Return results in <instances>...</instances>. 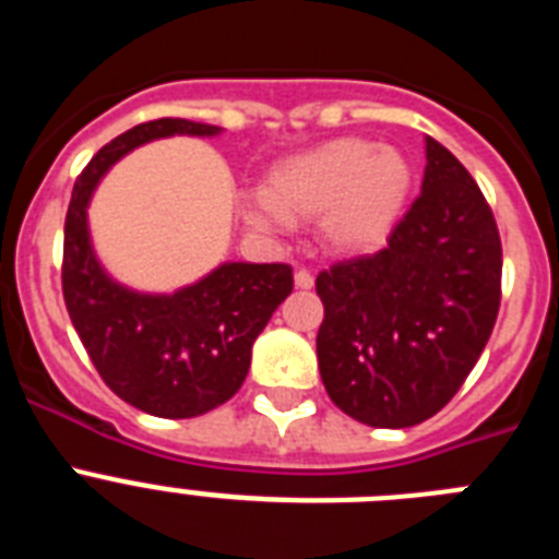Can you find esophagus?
<instances>
[{"label": "esophagus", "instance_id": "esophagus-1", "mask_svg": "<svg viewBox=\"0 0 559 559\" xmlns=\"http://www.w3.org/2000/svg\"><path fill=\"white\" fill-rule=\"evenodd\" d=\"M294 283H296V288L310 290V288H313V274H310L308 269H296V274H294Z\"/></svg>", "mask_w": 559, "mask_h": 559}]
</instances>
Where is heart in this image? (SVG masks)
<instances>
[{"mask_svg": "<svg viewBox=\"0 0 559 559\" xmlns=\"http://www.w3.org/2000/svg\"><path fill=\"white\" fill-rule=\"evenodd\" d=\"M414 190L412 162L394 147L344 136L276 162L260 199L243 204L257 231L319 221L322 240L338 254H369L386 246Z\"/></svg>", "mask_w": 559, "mask_h": 559, "instance_id": "heart-1", "label": "heart"}]
</instances>
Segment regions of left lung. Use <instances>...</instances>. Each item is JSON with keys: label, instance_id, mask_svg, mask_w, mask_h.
I'll return each instance as SVG.
<instances>
[{"label": "left lung", "instance_id": "1", "mask_svg": "<svg viewBox=\"0 0 559 559\" xmlns=\"http://www.w3.org/2000/svg\"><path fill=\"white\" fill-rule=\"evenodd\" d=\"M330 400L372 428H412L476 367L501 305V237L473 176L426 136L423 195L386 249L316 276Z\"/></svg>", "mask_w": 559, "mask_h": 559}]
</instances>
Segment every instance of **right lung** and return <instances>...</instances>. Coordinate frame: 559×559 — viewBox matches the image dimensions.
Returning <instances> with one entry per match:
<instances>
[{
	"mask_svg": "<svg viewBox=\"0 0 559 559\" xmlns=\"http://www.w3.org/2000/svg\"><path fill=\"white\" fill-rule=\"evenodd\" d=\"M221 131L173 117L133 126L88 162L67 210L61 280L69 319L108 389L153 417H199L243 386L251 347L294 290V274L285 263H221L173 294L133 290L97 260L88 204L103 176L133 147Z\"/></svg>",
	"mask_w": 559,
	"mask_h": 559,
	"instance_id": "add662e5",
	"label": "right lung"
}]
</instances>
